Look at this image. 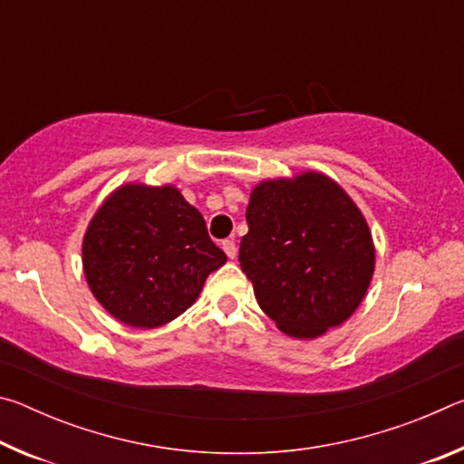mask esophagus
Returning a JSON list of instances; mask_svg holds the SVG:
<instances>
[{
    "mask_svg": "<svg viewBox=\"0 0 464 464\" xmlns=\"http://www.w3.org/2000/svg\"><path fill=\"white\" fill-rule=\"evenodd\" d=\"M223 249H225V254H227V257H233L237 256V246H235V241L233 239H225L223 241Z\"/></svg>",
    "mask_w": 464,
    "mask_h": 464,
    "instance_id": "obj_1",
    "label": "esophagus"
}]
</instances>
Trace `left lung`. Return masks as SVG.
I'll list each match as a JSON object with an SVG mask.
<instances>
[{
  "label": "left lung",
  "instance_id": "1",
  "mask_svg": "<svg viewBox=\"0 0 464 464\" xmlns=\"http://www.w3.org/2000/svg\"><path fill=\"white\" fill-rule=\"evenodd\" d=\"M241 270L282 332L317 337L343 324L366 295L374 247L364 217L321 174L262 182L247 204Z\"/></svg>",
  "mask_w": 464,
  "mask_h": 464
}]
</instances>
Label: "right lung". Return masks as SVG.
I'll return each mask as SVG.
<instances>
[{"instance_id":"obj_1","label":"right lung","mask_w":464,"mask_h":464,"mask_svg":"<svg viewBox=\"0 0 464 464\" xmlns=\"http://www.w3.org/2000/svg\"><path fill=\"white\" fill-rule=\"evenodd\" d=\"M225 262L202 215L171 186L119 188L83 237L93 296L110 315L140 329L182 315Z\"/></svg>"}]
</instances>
